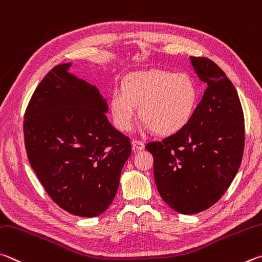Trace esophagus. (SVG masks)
I'll return each mask as SVG.
<instances>
[{"mask_svg":"<svg viewBox=\"0 0 262 262\" xmlns=\"http://www.w3.org/2000/svg\"><path fill=\"white\" fill-rule=\"evenodd\" d=\"M132 145H133V150H134V151H139V150L144 149V143L142 141H139V140H133Z\"/></svg>","mask_w":262,"mask_h":262,"instance_id":"obj_1","label":"esophagus"}]
</instances>
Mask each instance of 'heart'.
<instances>
[{"label": "heart", "mask_w": 262, "mask_h": 262, "mask_svg": "<svg viewBox=\"0 0 262 262\" xmlns=\"http://www.w3.org/2000/svg\"><path fill=\"white\" fill-rule=\"evenodd\" d=\"M198 88L190 75L152 70L132 74L110 99L116 127L128 130L140 106V118L146 130L172 135L187 126L196 110Z\"/></svg>", "instance_id": "b5f03b06"}]
</instances>
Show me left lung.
Masks as SVG:
<instances>
[{
    "mask_svg": "<svg viewBox=\"0 0 262 262\" xmlns=\"http://www.w3.org/2000/svg\"><path fill=\"white\" fill-rule=\"evenodd\" d=\"M207 83L187 126L145 149L154 156V175L161 198L174 211L199 213L229 188L243 158L244 115L234 84L211 59L190 57Z\"/></svg>",
    "mask_w": 262,
    "mask_h": 262,
    "instance_id": "obj_1",
    "label": "left lung"
}]
</instances>
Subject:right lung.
Returning a JSON list of instances; mask_svg holds the SVG:
<instances>
[{"mask_svg": "<svg viewBox=\"0 0 262 262\" xmlns=\"http://www.w3.org/2000/svg\"><path fill=\"white\" fill-rule=\"evenodd\" d=\"M55 66L33 93L24 119L28 160L57 205L78 216L102 214L132 154L129 137L106 115L95 85Z\"/></svg>", "mask_w": 262, "mask_h": 262, "instance_id": "add662e5", "label": "right lung"}]
</instances>
